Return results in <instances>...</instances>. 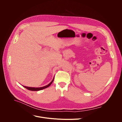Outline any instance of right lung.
<instances>
[{"instance_id":"add662e5","label":"right lung","mask_w":122,"mask_h":122,"mask_svg":"<svg viewBox=\"0 0 122 122\" xmlns=\"http://www.w3.org/2000/svg\"><path fill=\"white\" fill-rule=\"evenodd\" d=\"M54 79H53V80L51 81L49 83L48 85H46V86H43V87H27V86H24V87L26 89L29 90H30V91H40V90H41L42 89H44L45 88H46L47 87H48L49 86H50L51 85V84L52 83V82H53L54 81Z\"/></svg>"}]
</instances>
